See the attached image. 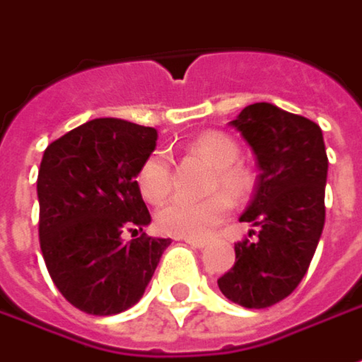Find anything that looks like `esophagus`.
Listing matches in <instances>:
<instances>
[{
    "mask_svg": "<svg viewBox=\"0 0 362 362\" xmlns=\"http://www.w3.org/2000/svg\"><path fill=\"white\" fill-rule=\"evenodd\" d=\"M186 244H190L194 248H204L206 246V240L204 238H182Z\"/></svg>",
    "mask_w": 362,
    "mask_h": 362,
    "instance_id": "34e87169",
    "label": "esophagus"
}]
</instances>
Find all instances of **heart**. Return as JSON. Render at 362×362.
Returning a JSON list of instances; mask_svg holds the SVG:
<instances>
[{
	"instance_id": "obj_1",
	"label": "heart",
	"mask_w": 362,
	"mask_h": 362,
	"mask_svg": "<svg viewBox=\"0 0 362 362\" xmlns=\"http://www.w3.org/2000/svg\"><path fill=\"white\" fill-rule=\"evenodd\" d=\"M190 152L206 160L214 176L212 190H224L232 198H243L252 186L250 172L238 164L240 150L230 136L222 132H204L192 144ZM138 188L148 202H162L172 190V166L164 152H154L144 160L138 172ZM230 212V200L224 194H212L206 200L174 198L156 214L158 230L178 238H204Z\"/></svg>"
}]
</instances>
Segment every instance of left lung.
<instances>
[{"instance_id":"obj_1","label":"left lung","mask_w":362,"mask_h":362,"mask_svg":"<svg viewBox=\"0 0 362 362\" xmlns=\"http://www.w3.org/2000/svg\"><path fill=\"white\" fill-rule=\"evenodd\" d=\"M230 126L260 168L240 216L258 228V238L234 244L236 262L220 276L218 288L244 308H267L293 293L315 256L325 226L329 158L315 122L274 104L246 106Z\"/></svg>"}]
</instances>
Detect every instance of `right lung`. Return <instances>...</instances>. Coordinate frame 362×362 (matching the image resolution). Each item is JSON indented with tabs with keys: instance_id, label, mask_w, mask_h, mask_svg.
Listing matches in <instances>:
<instances>
[{
	"instance_id": "right-lung-1",
	"label": "right lung",
	"mask_w": 362,
	"mask_h": 362,
	"mask_svg": "<svg viewBox=\"0 0 362 362\" xmlns=\"http://www.w3.org/2000/svg\"><path fill=\"white\" fill-rule=\"evenodd\" d=\"M158 132L126 119L98 118L45 148L37 174L40 246L69 305L110 317L142 298L170 238L124 232L150 224L136 176Z\"/></svg>"
}]
</instances>
